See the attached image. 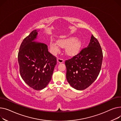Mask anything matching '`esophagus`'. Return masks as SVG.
<instances>
[{
    "mask_svg": "<svg viewBox=\"0 0 121 121\" xmlns=\"http://www.w3.org/2000/svg\"><path fill=\"white\" fill-rule=\"evenodd\" d=\"M57 61L59 63H62L63 61H64V60L61 59V58H58L57 59Z\"/></svg>",
    "mask_w": 121,
    "mask_h": 121,
    "instance_id": "1",
    "label": "esophagus"
}]
</instances>
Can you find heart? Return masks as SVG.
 <instances>
[{
  "instance_id": "1",
  "label": "heart",
  "mask_w": 121,
  "mask_h": 121,
  "mask_svg": "<svg viewBox=\"0 0 121 121\" xmlns=\"http://www.w3.org/2000/svg\"><path fill=\"white\" fill-rule=\"evenodd\" d=\"M60 46L66 48V52L69 56L77 54L82 47V41L75 37H69L59 39L56 42L52 40L50 42V47L52 52L55 54L60 51Z\"/></svg>"
}]
</instances>
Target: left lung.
<instances>
[{"label": "left lung", "mask_w": 121, "mask_h": 121, "mask_svg": "<svg viewBox=\"0 0 121 121\" xmlns=\"http://www.w3.org/2000/svg\"><path fill=\"white\" fill-rule=\"evenodd\" d=\"M103 58L100 44L92 35L87 47L65 62L66 79L70 86L79 90L89 87L100 72Z\"/></svg>", "instance_id": "left-lung-1"}]
</instances>
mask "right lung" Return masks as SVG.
<instances>
[{
  "label": "right lung",
  "mask_w": 121,
  "mask_h": 121,
  "mask_svg": "<svg viewBox=\"0 0 121 121\" xmlns=\"http://www.w3.org/2000/svg\"><path fill=\"white\" fill-rule=\"evenodd\" d=\"M38 31L35 30L21 43L18 54L21 78L30 87L40 90L50 82L56 59L49 53L46 44L35 41Z\"/></svg>",
  "instance_id": "obj_1"
}]
</instances>
